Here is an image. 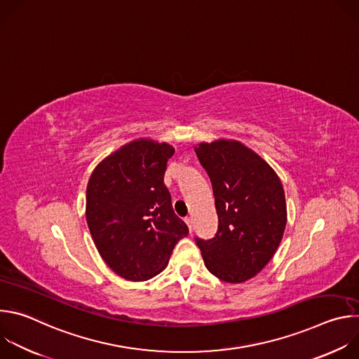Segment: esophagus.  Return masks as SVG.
Wrapping results in <instances>:
<instances>
[{
    "instance_id": "esophagus-1",
    "label": "esophagus",
    "mask_w": 359,
    "mask_h": 359,
    "mask_svg": "<svg viewBox=\"0 0 359 359\" xmlns=\"http://www.w3.org/2000/svg\"><path fill=\"white\" fill-rule=\"evenodd\" d=\"M184 222H186V224H187V227H189V230H190V233H191V230H193V222H191V217H186V219H184Z\"/></svg>"
}]
</instances>
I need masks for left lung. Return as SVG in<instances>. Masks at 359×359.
Listing matches in <instances>:
<instances>
[{
  "label": "left lung",
  "mask_w": 359,
  "mask_h": 359,
  "mask_svg": "<svg viewBox=\"0 0 359 359\" xmlns=\"http://www.w3.org/2000/svg\"><path fill=\"white\" fill-rule=\"evenodd\" d=\"M194 150L210 177L219 216L216 236L196 237V244L213 276L244 283L267 266L281 243L287 223L281 180L237 140L200 143Z\"/></svg>",
  "instance_id": "8db88e82"
}]
</instances>
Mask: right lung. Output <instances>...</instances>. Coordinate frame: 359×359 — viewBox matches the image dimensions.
<instances>
[{
    "label": "right lung",
    "mask_w": 359,
    "mask_h": 359,
    "mask_svg": "<svg viewBox=\"0 0 359 359\" xmlns=\"http://www.w3.org/2000/svg\"><path fill=\"white\" fill-rule=\"evenodd\" d=\"M175 149L133 140L102 161L86 187V222L104 262L129 281L163 271L177 241L189 234L165 186Z\"/></svg>",
    "instance_id": "right-lung-1"
}]
</instances>
